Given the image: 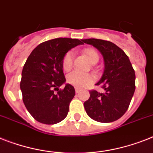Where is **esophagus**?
Returning <instances> with one entry per match:
<instances>
[{
	"label": "esophagus",
	"mask_w": 153,
	"mask_h": 153,
	"mask_svg": "<svg viewBox=\"0 0 153 153\" xmlns=\"http://www.w3.org/2000/svg\"><path fill=\"white\" fill-rule=\"evenodd\" d=\"M74 89H75V93H76V94L79 93V91H80V89H79V88H78V87H75V88H74Z\"/></svg>",
	"instance_id": "esophagus-1"
}]
</instances>
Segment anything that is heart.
Segmentation results:
<instances>
[{"instance_id":"obj_1","label":"heart","mask_w":153,"mask_h":153,"mask_svg":"<svg viewBox=\"0 0 153 153\" xmlns=\"http://www.w3.org/2000/svg\"><path fill=\"white\" fill-rule=\"evenodd\" d=\"M85 53L89 58L92 64H96L99 60V54L94 48H87L85 50ZM74 53L72 51H68L64 54L62 59V68L65 71H69L72 68ZM95 81V76L89 73H83L74 71L71 72L67 76V82L69 84L77 87H85L90 85Z\"/></svg>"}]
</instances>
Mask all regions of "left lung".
<instances>
[{
  "label": "left lung",
  "mask_w": 153,
  "mask_h": 153,
  "mask_svg": "<svg viewBox=\"0 0 153 153\" xmlns=\"http://www.w3.org/2000/svg\"><path fill=\"white\" fill-rule=\"evenodd\" d=\"M82 42L97 48L105 59V71L96 84L105 93L90 90V97L84 102L85 111L95 121H115L127 111L134 93V70L127 55L112 42L96 38Z\"/></svg>",
  "instance_id": "1"
}]
</instances>
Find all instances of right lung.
Masks as SVG:
<instances>
[{
	"label": "right lung",
	"mask_w": 153,
	"mask_h": 153,
	"mask_svg": "<svg viewBox=\"0 0 153 153\" xmlns=\"http://www.w3.org/2000/svg\"><path fill=\"white\" fill-rule=\"evenodd\" d=\"M82 44L79 39L55 38L38 45L27 58L20 89L27 111L39 123H58L68 115L75 91L70 84L59 89L66 81L62 59L70 49Z\"/></svg>",
	"instance_id": "add662e5"
}]
</instances>
